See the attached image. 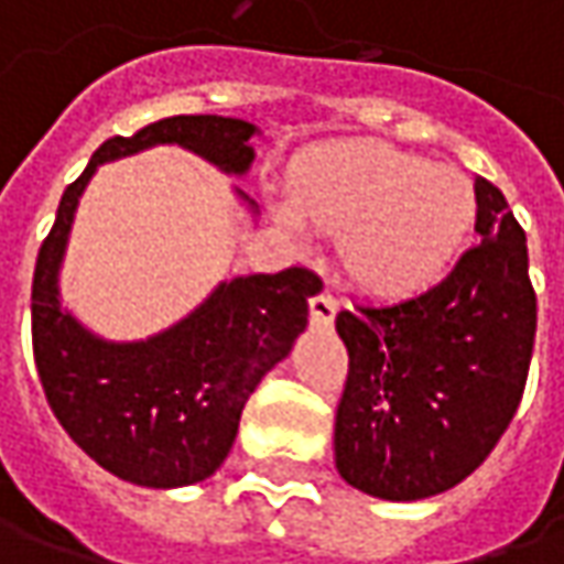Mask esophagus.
<instances>
[{
  "label": "esophagus",
  "instance_id": "1",
  "mask_svg": "<svg viewBox=\"0 0 564 564\" xmlns=\"http://www.w3.org/2000/svg\"><path fill=\"white\" fill-rule=\"evenodd\" d=\"M336 311H338V301L333 297V292H316L311 297V319H314L316 326H329L333 319H336Z\"/></svg>",
  "mask_w": 564,
  "mask_h": 564
}]
</instances>
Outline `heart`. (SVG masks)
I'll return each instance as SVG.
<instances>
[{
  "label": "heart",
  "instance_id": "obj_1",
  "mask_svg": "<svg viewBox=\"0 0 564 564\" xmlns=\"http://www.w3.org/2000/svg\"><path fill=\"white\" fill-rule=\"evenodd\" d=\"M294 219L338 231V257L360 289L404 294L440 279L477 216L474 185L379 141L336 143L289 178ZM289 216V219H292Z\"/></svg>",
  "mask_w": 564,
  "mask_h": 564
}]
</instances>
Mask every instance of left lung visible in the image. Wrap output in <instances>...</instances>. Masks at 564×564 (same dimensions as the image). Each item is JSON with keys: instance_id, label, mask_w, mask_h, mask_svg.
<instances>
[{"instance_id": "left-lung-1", "label": "left lung", "mask_w": 564, "mask_h": 564, "mask_svg": "<svg viewBox=\"0 0 564 564\" xmlns=\"http://www.w3.org/2000/svg\"><path fill=\"white\" fill-rule=\"evenodd\" d=\"M480 245L426 292L336 316L348 379L336 411L345 484L414 502L487 462L524 395L536 336L528 238L502 191L477 178Z\"/></svg>"}]
</instances>
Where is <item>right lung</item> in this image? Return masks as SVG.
I'll return each instance as SVG.
<instances>
[{
    "label": "right lung",
    "instance_id": "right-lung-1",
    "mask_svg": "<svg viewBox=\"0 0 564 564\" xmlns=\"http://www.w3.org/2000/svg\"><path fill=\"white\" fill-rule=\"evenodd\" d=\"M257 128L223 116H172L134 138H109L62 194L36 253L31 336L36 373L65 433L99 467L128 484L172 489L200 484L226 462L241 411L260 379L307 326V297L323 282L304 267L219 282L197 311L143 341H106L62 307L58 267L87 182L102 163L175 143L226 175L253 163ZM238 197L253 209L245 191Z\"/></svg>",
    "mask_w": 564,
    "mask_h": 564
}]
</instances>
